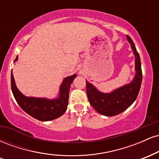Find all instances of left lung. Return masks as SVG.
Segmentation results:
<instances>
[{
  "label": "left lung",
  "instance_id": "left-lung-1",
  "mask_svg": "<svg viewBox=\"0 0 159 159\" xmlns=\"http://www.w3.org/2000/svg\"><path fill=\"white\" fill-rule=\"evenodd\" d=\"M127 39L131 44L133 53L135 56L136 75L134 80L129 84L120 87L111 93L99 92L93 85L86 81V92L90 105L98 113L105 116H115L126 110L135 101L139 93L142 82L140 56L132 39L128 35Z\"/></svg>",
  "mask_w": 159,
  "mask_h": 159
}]
</instances>
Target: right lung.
Listing matches in <instances>:
<instances>
[{
	"label": "right lung",
	"instance_id": "1",
	"mask_svg": "<svg viewBox=\"0 0 159 159\" xmlns=\"http://www.w3.org/2000/svg\"><path fill=\"white\" fill-rule=\"evenodd\" d=\"M18 60V57L15 61ZM76 75L69 76L63 80L60 87V96L56 99L26 97L18 90L12 72H11V88L19 105L27 114L40 121H49L60 117L67 109L70 85Z\"/></svg>",
	"mask_w": 159,
	"mask_h": 159
}]
</instances>
